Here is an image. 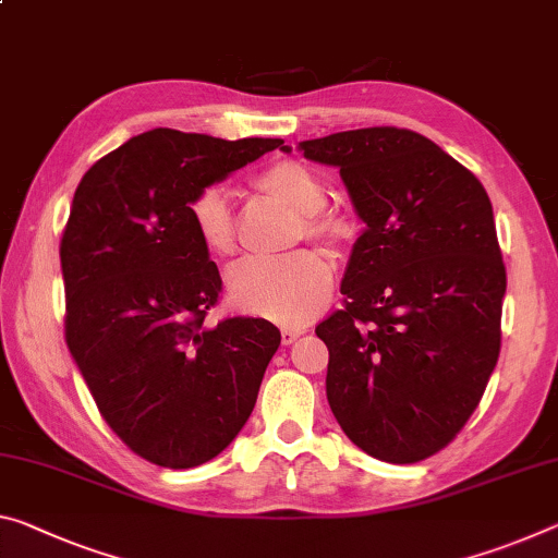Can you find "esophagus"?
Returning <instances> with one entry per match:
<instances>
[{
	"instance_id": "1",
	"label": "esophagus",
	"mask_w": 558,
	"mask_h": 558,
	"mask_svg": "<svg viewBox=\"0 0 558 558\" xmlns=\"http://www.w3.org/2000/svg\"><path fill=\"white\" fill-rule=\"evenodd\" d=\"M305 332V325H293V327H282V342L286 344H290V342H295L300 335Z\"/></svg>"
}]
</instances>
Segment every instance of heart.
Wrapping results in <instances>:
<instances>
[{
    "mask_svg": "<svg viewBox=\"0 0 558 558\" xmlns=\"http://www.w3.org/2000/svg\"><path fill=\"white\" fill-rule=\"evenodd\" d=\"M255 191L295 210L300 226L295 238L338 247L352 233V220L338 208H327L325 185L300 161H278L253 179ZM191 228L214 258H231L238 247L235 216L226 193L208 185L189 203ZM231 298L245 313L272 320H300L320 307L332 290V270L317 251L303 247L280 258H251L228 278Z\"/></svg>",
    "mask_w": 558,
    "mask_h": 558,
    "instance_id": "b5f03b06",
    "label": "heart"
}]
</instances>
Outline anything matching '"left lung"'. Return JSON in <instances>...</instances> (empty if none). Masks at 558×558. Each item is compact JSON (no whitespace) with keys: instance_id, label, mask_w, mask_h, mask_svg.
<instances>
[{"instance_id":"left-lung-1","label":"left lung","mask_w":558,"mask_h":558,"mask_svg":"<svg viewBox=\"0 0 558 558\" xmlns=\"http://www.w3.org/2000/svg\"><path fill=\"white\" fill-rule=\"evenodd\" d=\"M298 151L340 168L367 223L342 307L315 327L330 350L327 402L362 452L422 462L459 435L499 360L507 268L492 201L410 129L340 131Z\"/></svg>"}]
</instances>
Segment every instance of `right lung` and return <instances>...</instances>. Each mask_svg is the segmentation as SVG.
<instances>
[{"label": "right lung", "instance_id": "obj_1", "mask_svg": "<svg viewBox=\"0 0 558 558\" xmlns=\"http://www.w3.org/2000/svg\"><path fill=\"white\" fill-rule=\"evenodd\" d=\"M280 144L154 129L76 185L59 245L66 344L106 424L146 462H208L258 400L280 330L263 317L208 323L223 280L189 203Z\"/></svg>", "mask_w": 558, "mask_h": 558}]
</instances>
